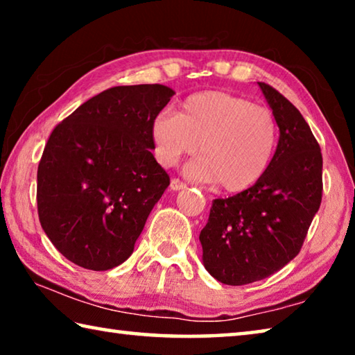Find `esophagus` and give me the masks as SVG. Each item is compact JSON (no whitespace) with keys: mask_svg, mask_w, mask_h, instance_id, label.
<instances>
[{"mask_svg":"<svg viewBox=\"0 0 355 355\" xmlns=\"http://www.w3.org/2000/svg\"><path fill=\"white\" fill-rule=\"evenodd\" d=\"M184 188H186V183L180 182L178 178H173L172 182H171V189H172V191H182V189H184Z\"/></svg>","mask_w":355,"mask_h":355,"instance_id":"esophagus-1","label":"esophagus"}]
</instances>
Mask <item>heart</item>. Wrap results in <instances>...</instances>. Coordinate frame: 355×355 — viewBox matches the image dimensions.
Instances as JSON below:
<instances>
[{
    "label": "heart",
    "mask_w": 355,
    "mask_h": 355,
    "mask_svg": "<svg viewBox=\"0 0 355 355\" xmlns=\"http://www.w3.org/2000/svg\"><path fill=\"white\" fill-rule=\"evenodd\" d=\"M158 163L171 167L184 155L191 178L239 192L264 177L277 148V120L268 107L236 95L208 91L184 100L180 112L163 111L150 123Z\"/></svg>",
    "instance_id": "obj_1"
}]
</instances>
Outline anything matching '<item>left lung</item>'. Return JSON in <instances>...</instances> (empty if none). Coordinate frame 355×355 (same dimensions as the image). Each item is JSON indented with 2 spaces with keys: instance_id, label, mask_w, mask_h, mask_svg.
<instances>
[{
  "instance_id": "8db88e82",
  "label": "left lung",
  "mask_w": 355,
  "mask_h": 355,
  "mask_svg": "<svg viewBox=\"0 0 355 355\" xmlns=\"http://www.w3.org/2000/svg\"><path fill=\"white\" fill-rule=\"evenodd\" d=\"M279 127L264 177L228 199L213 200L200 232L207 271L225 285H245L277 272L299 254L321 205L322 156L297 107L258 83Z\"/></svg>"
}]
</instances>
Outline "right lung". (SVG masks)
<instances>
[{"instance_id": "right-lung-1", "label": "right lung", "mask_w": 355, "mask_h": 355, "mask_svg": "<svg viewBox=\"0 0 355 355\" xmlns=\"http://www.w3.org/2000/svg\"><path fill=\"white\" fill-rule=\"evenodd\" d=\"M173 94L163 84L111 87L53 130L37 169V209L71 263L107 271L133 254L171 183L152 153L150 123Z\"/></svg>"}]
</instances>
